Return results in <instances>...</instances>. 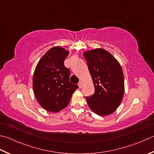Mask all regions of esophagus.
<instances>
[{"label": "esophagus", "instance_id": "obj_1", "mask_svg": "<svg viewBox=\"0 0 154 154\" xmlns=\"http://www.w3.org/2000/svg\"><path fill=\"white\" fill-rule=\"evenodd\" d=\"M78 85H79V88H81V87H82V85H83V83H82V81H79V83H78Z\"/></svg>", "mask_w": 154, "mask_h": 154}]
</instances>
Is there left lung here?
<instances>
[{"label": "left lung", "mask_w": 154, "mask_h": 154, "mask_svg": "<svg viewBox=\"0 0 154 154\" xmlns=\"http://www.w3.org/2000/svg\"><path fill=\"white\" fill-rule=\"evenodd\" d=\"M95 93L86 100L93 112L106 116L115 111L124 93V77L118 61L101 48L84 52Z\"/></svg>", "instance_id": "left-lung-1"}]
</instances>
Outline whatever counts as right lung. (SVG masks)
<instances>
[{"label":"right lung","mask_w":154,"mask_h":154,"mask_svg":"<svg viewBox=\"0 0 154 154\" xmlns=\"http://www.w3.org/2000/svg\"><path fill=\"white\" fill-rule=\"evenodd\" d=\"M69 53L61 47L51 48L41 57L33 74L35 97L41 106L50 112H59L67 107L78 88L70 82V71L64 65Z\"/></svg>","instance_id":"1"}]
</instances>
